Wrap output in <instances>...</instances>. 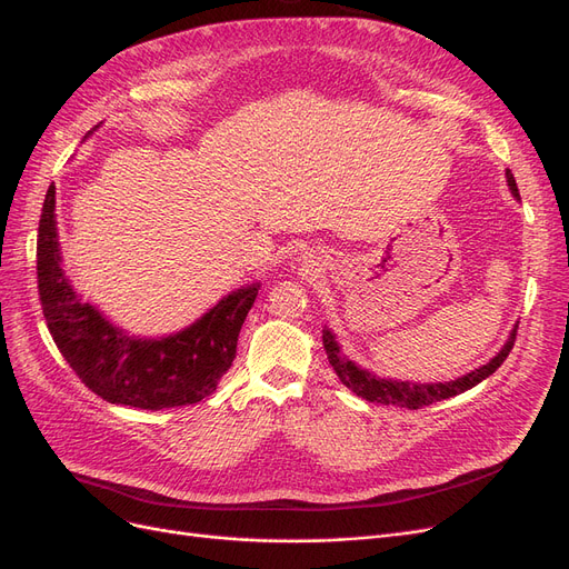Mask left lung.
<instances>
[{
  "label": "left lung",
  "instance_id": "left-lung-1",
  "mask_svg": "<svg viewBox=\"0 0 569 569\" xmlns=\"http://www.w3.org/2000/svg\"><path fill=\"white\" fill-rule=\"evenodd\" d=\"M505 177H507V187H510L512 196L517 200H521L519 189H517V179H515L510 168L505 170ZM517 327L519 325L512 327L510 337H507L502 348L491 357L487 365H482L480 369H475V371H470V373H466L457 380H447V382H410V380H397V378H380L373 371L362 369L360 365H355L350 357L343 355V350L337 341V335L330 330V327H325V330H322V346H325V352H327V360H330L339 380L348 387V390H352L357 397H362V399L373 401V403L401 406V408L417 410V408L431 406L436 401L457 397V395L470 390V387L480 385L485 378H489L505 362V357L510 355V350L515 346V339H517Z\"/></svg>",
  "mask_w": 569,
  "mask_h": 569
}]
</instances>
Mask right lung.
<instances>
[{"mask_svg": "<svg viewBox=\"0 0 569 569\" xmlns=\"http://www.w3.org/2000/svg\"><path fill=\"white\" fill-rule=\"evenodd\" d=\"M37 274L48 330L67 365L103 401L142 410L191 406L217 390L221 376L232 367L239 330L260 290L256 281L228 292L174 335H129L94 305L82 302L64 274L54 184H50L41 209Z\"/></svg>", "mask_w": 569, "mask_h": 569, "instance_id": "1", "label": "right lung"}]
</instances>
